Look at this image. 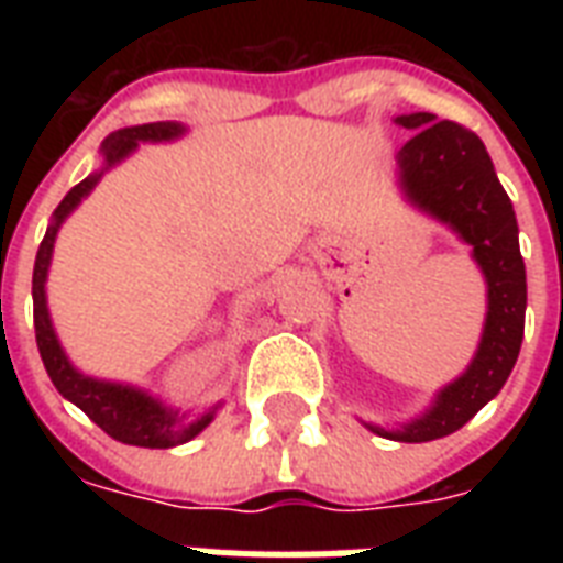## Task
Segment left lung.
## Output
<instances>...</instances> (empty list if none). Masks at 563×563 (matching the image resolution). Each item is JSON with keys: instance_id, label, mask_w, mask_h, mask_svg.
<instances>
[{"instance_id": "obj_1", "label": "left lung", "mask_w": 563, "mask_h": 563, "mask_svg": "<svg viewBox=\"0 0 563 563\" xmlns=\"http://www.w3.org/2000/svg\"><path fill=\"white\" fill-rule=\"evenodd\" d=\"M397 125L415 131L397 154L402 195L473 247V260L488 283V316L467 371L444 385L420 418L400 429L371 427L391 441L420 444L462 429L506 385L523 344L526 265L515 207L479 136L450 119L438 122L432 113L397 117Z\"/></svg>"}]
</instances>
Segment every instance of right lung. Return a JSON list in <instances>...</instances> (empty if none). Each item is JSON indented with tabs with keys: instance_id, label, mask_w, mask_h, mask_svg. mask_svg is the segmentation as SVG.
<instances>
[{
	"instance_id": "obj_1",
	"label": "right lung",
	"mask_w": 563,
	"mask_h": 563,
	"mask_svg": "<svg viewBox=\"0 0 563 563\" xmlns=\"http://www.w3.org/2000/svg\"><path fill=\"white\" fill-rule=\"evenodd\" d=\"M187 128L180 122H148V125L122 128L117 134H110L101 143V154H104V169L92 172L90 178H84L78 187H73L64 195V201L57 203L52 224H48L46 236L40 242L37 260H34V277H31V298H34V333H37L40 360L46 365V374L52 376V383L66 400L75 402L87 418L108 432L110 438H117L122 444L148 446V450H166V446H178L192 441L207 423L212 420V411L201 415V418L189 420L187 415H180L175 409H166L161 400H154L145 391L134 388V385L108 383V379H96L81 371L73 368V362L66 360L64 347L57 342L55 327L48 318L46 307V274L48 263H52V247H55V236L64 219L81 203V198L92 192V187L99 184L101 175L117 166L119 161H125L128 154L134 152L140 143H166V140H178Z\"/></svg>"
}]
</instances>
